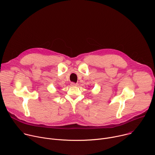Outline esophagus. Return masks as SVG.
Masks as SVG:
<instances>
[{"label": "esophagus", "instance_id": "obj_1", "mask_svg": "<svg viewBox=\"0 0 155 155\" xmlns=\"http://www.w3.org/2000/svg\"><path fill=\"white\" fill-rule=\"evenodd\" d=\"M71 86H78V84L72 82V83H71Z\"/></svg>", "mask_w": 155, "mask_h": 155}]
</instances>
